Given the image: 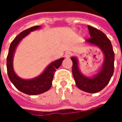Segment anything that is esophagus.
Returning a JSON list of instances; mask_svg holds the SVG:
<instances>
[{
    "instance_id": "34e87169",
    "label": "esophagus",
    "mask_w": 122,
    "mask_h": 122,
    "mask_svg": "<svg viewBox=\"0 0 122 122\" xmlns=\"http://www.w3.org/2000/svg\"><path fill=\"white\" fill-rule=\"evenodd\" d=\"M72 56V53L71 51H66V52L65 53V58H69L71 56Z\"/></svg>"
}]
</instances>
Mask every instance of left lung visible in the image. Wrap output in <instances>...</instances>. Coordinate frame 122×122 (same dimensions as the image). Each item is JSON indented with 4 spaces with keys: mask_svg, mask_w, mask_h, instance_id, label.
Instances as JSON below:
<instances>
[{
    "mask_svg": "<svg viewBox=\"0 0 122 122\" xmlns=\"http://www.w3.org/2000/svg\"><path fill=\"white\" fill-rule=\"evenodd\" d=\"M90 34V38L86 40L85 44L99 48L104 56V61L101 67L92 76H86L80 71L78 59L76 56L72 57V74L76 86L84 92L95 93L105 88L114 73V53L112 46L107 36L101 30L87 26Z\"/></svg>",
    "mask_w": 122,
    "mask_h": 122,
    "instance_id": "left-lung-1",
    "label": "left lung"
}]
</instances>
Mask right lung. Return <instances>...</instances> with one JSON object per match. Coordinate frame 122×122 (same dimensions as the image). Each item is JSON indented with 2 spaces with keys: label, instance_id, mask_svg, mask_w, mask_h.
Returning <instances> with one entry per match:
<instances>
[{
  "label": "right lung",
  "instance_id": "obj_1",
  "mask_svg": "<svg viewBox=\"0 0 122 122\" xmlns=\"http://www.w3.org/2000/svg\"><path fill=\"white\" fill-rule=\"evenodd\" d=\"M41 28L40 25L35 26L25 30L20 33L14 40H13L10 46L8 54L7 56V71L10 81L17 90L25 94L36 95L47 92L50 89L52 85L54 72L61 65L64 60L63 57L57 59L51 62L46 66L43 72L37 76L30 79H24L20 77L14 71V57L16 48L20 42L29 33Z\"/></svg>",
  "mask_w": 122,
  "mask_h": 122
}]
</instances>
